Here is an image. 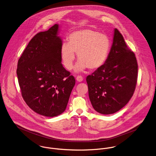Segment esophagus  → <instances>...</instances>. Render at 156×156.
<instances>
[{
	"mask_svg": "<svg viewBox=\"0 0 156 156\" xmlns=\"http://www.w3.org/2000/svg\"><path fill=\"white\" fill-rule=\"evenodd\" d=\"M83 80V77L81 76H77V77H76V80H77V82H82Z\"/></svg>",
	"mask_w": 156,
	"mask_h": 156,
	"instance_id": "34e87169",
	"label": "esophagus"
}]
</instances>
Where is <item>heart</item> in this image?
I'll use <instances>...</instances> for the list:
<instances>
[{"instance_id":"b5f03b06","label":"heart","mask_w":156,"mask_h":156,"mask_svg":"<svg viewBox=\"0 0 156 156\" xmlns=\"http://www.w3.org/2000/svg\"><path fill=\"white\" fill-rule=\"evenodd\" d=\"M68 43L61 46L62 62L68 69H71L75 59V53L79 60L76 71L88 68L96 69L106 62L111 48V40L108 35L90 29H83L71 32L68 37Z\"/></svg>"}]
</instances>
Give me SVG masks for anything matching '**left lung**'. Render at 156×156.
<instances>
[{
	"label": "left lung",
	"instance_id": "obj_1",
	"mask_svg": "<svg viewBox=\"0 0 156 156\" xmlns=\"http://www.w3.org/2000/svg\"><path fill=\"white\" fill-rule=\"evenodd\" d=\"M137 62L122 34L114 29L113 43L105 63L87 77L93 108L109 115L119 111L133 95L137 79Z\"/></svg>",
	"mask_w": 156,
	"mask_h": 156
}]
</instances>
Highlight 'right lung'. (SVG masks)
Returning <instances> with one entry per match:
<instances>
[{
    "instance_id": "right-lung-1",
    "label": "right lung",
    "mask_w": 156,
    "mask_h": 156,
    "mask_svg": "<svg viewBox=\"0 0 156 156\" xmlns=\"http://www.w3.org/2000/svg\"><path fill=\"white\" fill-rule=\"evenodd\" d=\"M59 25L36 34L18 61L17 74L23 98L36 113L48 117L66 109L76 80L61 64Z\"/></svg>"
}]
</instances>
